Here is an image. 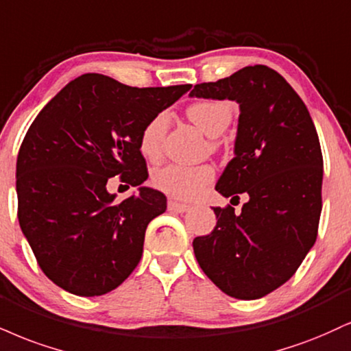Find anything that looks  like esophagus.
Instances as JSON below:
<instances>
[{"label":"esophagus","mask_w":351,"mask_h":351,"mask_svg":"<svg viewBox=\"0 0 351 351\" xmlns=\"http://www.w3.org/2000/svg\"><path fill=\"white\" fill-rule=\"evenodd\" d=\"M168 209L171 210V213H186V210L189 209L188 204H181V202H176L170 199L168 201Z\"/></svg>","instance_id":"1"}]
</instances>
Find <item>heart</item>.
I'll return each mask as SVG.
<instances>
[{
	"mask_svg": "<svg viewBox=\"0 0 351 351\" xmlns=\"http://www.w3.org/2000/svg\"><path fill=\"white\" fill-rule=\"evenodd\" d=\"M188 117L209 137H217L234 116V108L229 101L223 99H199L189 104L186 109ZM168 128V114L158 112L143 125L138 137V147L143 157L155 160L162 154V143ZM214 180V168L210 165H168L162 170L155 171L154 186L160 191L170 194L178 199L191 201L201 194L210 181Z\"/></svg>",
	"mask_w": 351,
	"mask_h": 351,
	"instance_id": "1",
	"label": "heart"
}]
</instances>
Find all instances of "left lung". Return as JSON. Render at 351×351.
Listing matches in <instances>:
<instances>
[{
	"mask_svg": "<svg viewBox=\"0 0 351 351\" xmlns=\"http://www.w3.org/2000/svg\"><path fill=\"white\" fill-rule=\"evenodd\" d=\"M189 96L240 104L235 157L216 189L232 201L245 194L242 213L214 208L217 223L193 240L206 276L230 298L267 296L298 271L317 239L324 160L306 104L278 71L245 66Z\"/></svg>",
	"mask_w": 351,
	"mask_h": 351,
	"instance_id": "obj_1",
	"label": "left lung"
}]
</instances>
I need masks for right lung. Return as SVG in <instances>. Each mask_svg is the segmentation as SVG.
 <instances>
[{
	"mask_svg": "<svg viewBox=\"0 0 351 351\" xmlns=\"http://www.w3.org/2000/svg\"><path fill=\"white\" fill-rule=\"evenodd\" d=\"M189 88H134L84 73L37 114L16 165L18 219L40 269L62 289L103 296L138 265L147 226L167 197L141 186L116 203L107 181L149 178L141 130Z\"/></svg>",
	"mask_w": 351,
	"mask_h": 351,
	"instance_id": "right-lung-1",
	"label": "right lung"
}]
</instances>
